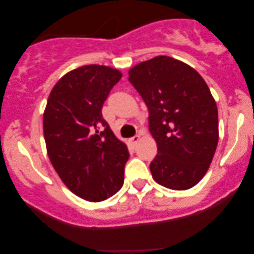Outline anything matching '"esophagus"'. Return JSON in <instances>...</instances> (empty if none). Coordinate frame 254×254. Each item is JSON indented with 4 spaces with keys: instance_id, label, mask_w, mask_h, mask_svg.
I'll return each mask as SVG.
<instances>
[{
    "instance_id": "1",
    "label": "esophagus",
    "mask_w": 254,
    "mask_h": 254,
    "mask_svg": "<svg viewBox=\"0 0 254 254\" xmlns=\"http://www.w3.org/2000/svg\"><path fill=\"white\" fill-rule=\"evenodd\" d=\"M139 139H141V137H139L138 135H136V136L131 137V138L129 139V142H130V143L132 144V145H136V144L139 142Z\"/></svg>"
}]
</instances>
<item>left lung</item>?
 Segmentation results:
<instances>
[{
  "label": "left lung",
  "mask_w": 254,
  "mask_h": 254,
  "mask_svg": "<svg viewBox=\"0 0 254 254\" xmlns=\"http://www.w3.org/2000/svg\"><path fill=\"white\" fill-rule=\"evenodd\" d=\"M129 81L149 111L157 154L154 180L171 190H189L205 176L218 143L216 101L204 78L189 64L156 56L136 64Z\"/></svg>",
  "instance_id": "left-lung-1"
}]
</instances>
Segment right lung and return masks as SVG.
Listing matches in <instances>:
<instances>
[{"label": "right lung", "mask_w": 254, "mask_h": 254, "mask_svg": "<svg viewBox=\"0 0 254 254\" xmlns=\"http://www.w3.org/2000/svg\"><path fill=\"white\" fill-rule=\"evenodd\" d=\"M122 72L90 64L66 72L52 88L43 116L46 151L64 185L101 202L121 190L129 151L101 115Z\"/></svg>", "instance_id": "1"}]
</instances>
